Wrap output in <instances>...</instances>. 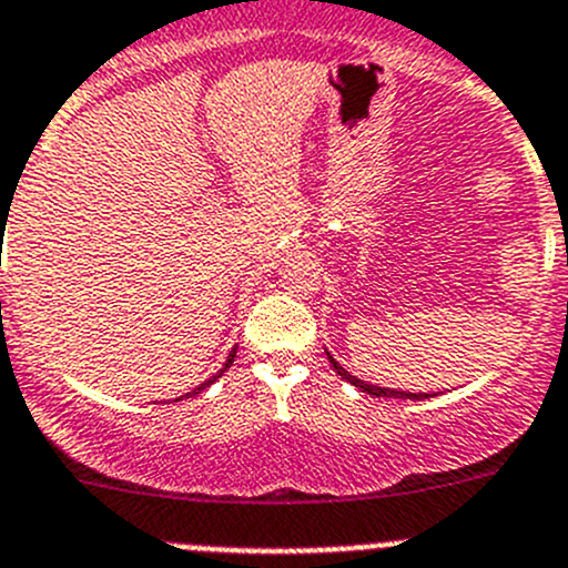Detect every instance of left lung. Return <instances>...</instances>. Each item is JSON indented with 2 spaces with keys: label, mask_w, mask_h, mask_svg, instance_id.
Segmentation results:
<instances>
[{
  "label": "left lung",
  "mask_w": 568,
  "mask_h": 568,
  "mask_svg": "<svg viewBox=\"0 0 568 568\" xmlns=\"http://www.w3.org/2000/svg\"><path fill=\"white\" fill-rule=\"evenodd\" d=\"M327 362L333 364V369H336V373L342 375L344 381H349V384L356 386V389L367 392V395H375V397H409V400H420V397H432V395H428V392H404V389H389V386H375V384H367V381L356 378V375H349L347 369H344L342 364H338L336 358L331 356V353H327Z\"/></svg>",
  "instance_id": "obj_1"
}]
</instances>
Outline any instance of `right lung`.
<instances>
[{"label":"right lung","instance_id":"right-lung-1","mask_svg":"<svg viewBox=\"0 0 568 568\" xmlns=\"http://www.w3.org/2000/svg\"><path fill=\"white\" fill-rule=\"evenodd\" d=\"M235 353H237V347H232V349H230V356H226V364H224V367H221V373H219V375H212V378H210V381H204V384H201V386H195V389H193V392H187V395H182V397H193V395H199V392H204V389H206V386H210V384H215V381H219V378H221V375H224V373H226V369H230V367H232V362H235Z\"/></svg>","mask_w":568,"mask_h":568}]
</instances>
